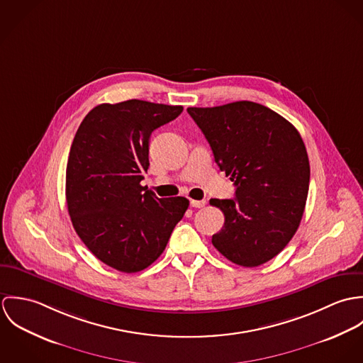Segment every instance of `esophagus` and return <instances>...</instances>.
Listing matches in <instances>:
<instances>
[{
  "label": "esophagus",
  "instance_id": "obj_1",
  "mask_svg": "<svg viewBox=\"0 0 363 363\" xmlns=\"http://www.w3.org/2000/svg\"><path fill=\"white\" fill-rule=\"evenodd\" d=\"M190 204H191V207L194 208L206 207V200H191Z\"/></svg>",
  "mask_w": 363,
  "mask_h": 363
}]
</instances>
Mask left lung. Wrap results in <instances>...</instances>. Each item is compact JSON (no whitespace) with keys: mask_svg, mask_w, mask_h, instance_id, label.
<instances>
[{"mask_svg":"<svg viewBox=\"0 0 363 363\" xmlns=\"http://www.w3.org/2000/svg\"><path fill=\"white\" fill-rule=\"evenodd\" d=\"M187 111L236 187L233 200L209 201L225 215L212 245L242 267L274 259L296 233L306 206L311 164L301 134L274 110L249 101Z\"/></svg>","mask_w":363,"mask_h":363,"instance_id":"8db88e82","label":"left lung"}]
</instances>
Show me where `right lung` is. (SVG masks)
<instances>
[{"instance_id": "add662e5", "label": "right lung", "mask_w": 363, "mask_h": 363, "mask_svg": "<svg viewBox=\"0 0 363 363\" xmlns=\"http://www.w3.org/2000/svg\"><path fill=\"white\" fill-rule=\"evenodd\" d=\"M183 106L131 99L94 107L82 120L67 163L72 226L96 259L121 272L150 267L189 208L184 197L157 199L141 186L150 137Z\"/></svg>"}]
</instances>
